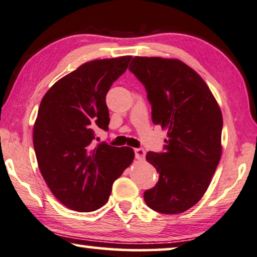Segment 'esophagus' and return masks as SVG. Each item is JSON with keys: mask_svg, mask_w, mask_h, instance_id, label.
I'll use <instances>...</instances> for the list:
<instances>
[{"mask_svg": "<svg viewBox=\"0 0 257 257\" xmlns=\"http://www.w3.org/2000/svg\"><path fill=\"white\" fill-rule=\"evenodd\" d=\"M134 154H136V158L139 161H144L146 156V151L144 148H137L134 149Z\"/></svg>", "mask_w": 257, "mask_h": 257, "instance_id": "34e87169", "label": "esophagus"}]
</instances>
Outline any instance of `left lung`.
Wrapping results in <instances>:
<instances>
[{
	"label": "left lung",
	"mask_w": 257,
	"mask_h": 257,
	"mask_svg": "<svg viewBox=\"0 0 257 257\" xmlns=\"http://www.w3.org/2000/svg\"><path fill=\"white\" fill-rule=\"evenodd\" d=\"M128 69L145 85L153 123L168 136L163 153L146 156L159 174L144 193L146 204L163 214L186 212L204 196L220 162L221 109L204 79L182 61L136 57Z\"/></svg>",
	"instance_id": "left-lung-1"
}]
</instances>
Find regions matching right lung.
Listing matches in <instances>:
<instances>
[{
	"instance_id": "1",
	"label": "right lung",
	"mask_w": 257,
	"mask_h": 257,
	"mask_svg": "<svg viewBox=\"0 0 257 257\" xmlns=\"http://www.w3.org/2000/svg\"><path fill=\"white\" fill-rule=\"evenodd\" d=\"M132 57L93 60L54 83L41 101L33 144L41 174L54 197L73 211L92 212L107 203L113 181L133 162L134 151L106 142V95Z\"/></svg>"
}]
</instances>
